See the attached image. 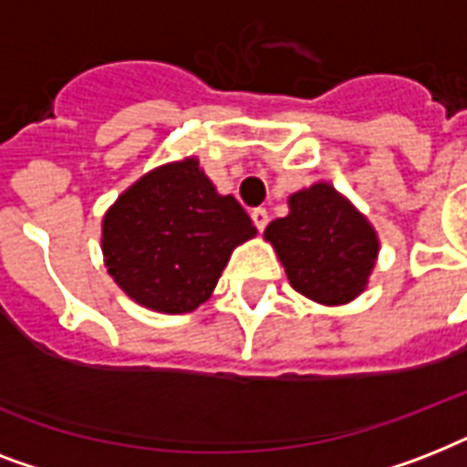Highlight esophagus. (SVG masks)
Returning <instances> with one entry per match:
<instances>
[{
    "label": "esophagus",
    "mask_w": 467,
    "mask_h": 467,
    "mask_svg": "<svg viewBox=\"0 0 467 467\" xmlns=\"http://www.w3.org/2000/svg\"><path fill=\"white\" fill-rule=\"evenodd\" d=\"M252 223H254L259 233H264V227L269 223V213L264 211V208H254V211H252Z\"/></svg>",
    "instance_id": "34e87169"
}]
</instances>
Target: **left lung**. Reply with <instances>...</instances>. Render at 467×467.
<instances>
[{
    "mask_svg": "<svg viewBox=\"0 0 467 467\" xmlns=\"http://www.w3.org/2000/svg\"><path fill=\"white\" fill-rule=\"evenodd\" d=\"M300 296L319 306L358 298L378 262L380 240L368 218L332 183L317 182L288 196V215L264 230Z\"/></svg>",
    "mask_w": 467,
    "mask_h": 467,
    "instance_id": "obj_1",
    "label": "left lung"
}]
</instances>
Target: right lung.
Returning <instances> with one entry per match:
<instances>
[{"label": "right lung", "instance_id": "right-lung-1", "mask_svg": "<svg viewBox=\"0 0 467 467\" xmlns=\"http://www.w3.org/2000/svg\"><path fill=\"white\" fill-rule=\"evenodd\" d=\"M254 234L244 208L218 193L196 157H183L116 198L101 220V252L128 298L182 315L211 298L233 249Z\"/></svg>", "mask_w": 467, "mask_h": 467}]
</instances>
